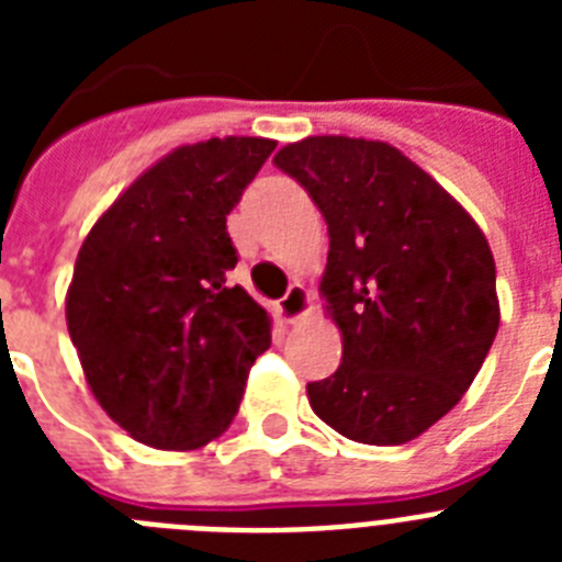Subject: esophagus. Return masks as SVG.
<instances>
[{
  "label": "esophagus",
  "mask_w": 562,
  "mask_h": 562,
  "mask_svg": "<svg viewBox=\"0 0 562 562\" xmlns=\"http://www.w3.org/2000/svg\"><path fill=\"white\" fill-rule=\"evenodd\" d=\"M278 312H281V317H284L286 324L304 321V317L312 312L310 290H306L304 284H292L290 290H286V295L278 301Z\"/></svg>",
  "instance_id": "obj_1"
}]
</instances>
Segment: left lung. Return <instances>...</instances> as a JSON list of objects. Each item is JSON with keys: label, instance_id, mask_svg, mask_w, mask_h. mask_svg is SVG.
<instances>
[{"label": "left lung", "instance_id": "obj_1", "mask_svg": "<svg viewBox=\"0 0 562 562\" xmlns=\"http://www.w3.org/2000/svg\"><path fill=\"white\" fill-rule=\"evenodd\" d=\"M278 168L329 225L321 281L342 362L306 394L362 445H405L473 385L501 324L495 258L473 216L428 171L380 140L290 143Z\"/></svg>", "mask_w": 562, "mask_h": 562}]
</instances>
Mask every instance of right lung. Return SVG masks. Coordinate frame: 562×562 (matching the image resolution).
<instances>
[{"label":"right lung","mask_w":562,"mask_h":562,"mask_svg":"<svg viewBox=\"0 0 562 562\" xmlns=\"http://www.w3.org/2000/svg\"><path fill=\"white\" fill-rule=\"evenodd\" d=\"M276 148L211 137L173 148L83 238L67 329L89 389L132 439L196 450L231 428L270 315L227 284V213Z\"/></svg>","instance_id":"add662e5"}]
</instances>
